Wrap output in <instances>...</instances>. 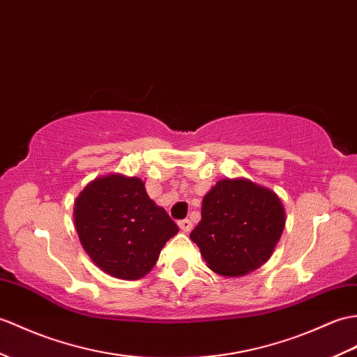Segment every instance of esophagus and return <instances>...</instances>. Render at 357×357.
I'll return each instance as SVG.
<instances>
[{"label": "esophagus", "mask_w": 357, "mask_h": 357, "mask_svg": "<svg viewBox=\"0 0 357 357\" xmlns=\"http://www.w3.org/2000/svg\"><path fill=\"white\" fill-rule=\"evenodd\" d=\"M178 225H179V228H181V231H184V233H190V231H192V228H193L192 222H190L188 219L179 220V222H178Z\"/></svg>", "instance_id": "34e87169"}]
</instances>
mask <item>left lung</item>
<instances>
[{"label":"left lung","mask_w":357,"mask_h":357,"mask_svg":"<svg viewBox=\"0 0 357 357\" xmlns=\"http://www.w3.org/2000/svg\"><path fill=\"white\" fill-rule=\"evenodd\" d=\"M190 234L211 271L242 277L266 263L286 225L278 195L246 178L220 179L204 196Z\"/></svg>","instance_id":"1"}]
</instances>
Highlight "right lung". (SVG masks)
<instances>
[{
  "mask_svg": "<svg viewBox=\"0 0 357 357\" xmlns=\"http://www.w3.org/2000/svg\"><path fill=\"white\" fill-rule=\"evenodd\" d=\"M74 225L97 268L120 280H139L152 271L178 225L149 197L137 176L111 173L96 178L74 202Z\"/></svg>",
  "mask_w": 357,
  "mask_h": 357,
  "instance_id": "1",
  "label": "right lung"
}]
</instances>
